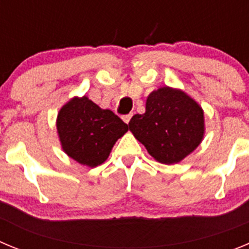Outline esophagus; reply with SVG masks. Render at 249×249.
<instances>
[{
	"label": "esophagus",
	"mask_w": 249,
	"mask_h": 249,
	"mask_svg": "<svg viewBox=\"0 0 249 249\" xmlns=\"http://www.w3.org/2000/svg\"><path fill=\"white\" fill-rule=\"evenodd\" d=\"M131 116H133V114H127V115L123 116V120H124V122L126 123V124H129L130 119H131Z\"/></svg>",
	"instance_id": "esophagus-1"
}]
</instances>
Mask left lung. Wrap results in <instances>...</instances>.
I'll return each mask as SVG.
<instances>
[{"mask_svg":"<svg viewBox=\"0 0 249 249\" xmlns=\"http://www.w3.org/2000/svg\"><path fill=\"white\" fill-rule=\"evenodd\" d=\"M129 129L156 161H182L202 142L205 114L201 105L178 88L161 87L146 99L144 114H135Z\"/></svg>","mask_w":249,"mask_h":249,"instance_id":"left-lung-1","label":"left lung"}]
</instances>
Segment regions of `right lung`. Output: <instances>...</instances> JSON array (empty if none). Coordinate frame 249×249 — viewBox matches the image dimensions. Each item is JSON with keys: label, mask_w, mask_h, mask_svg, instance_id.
<instances>
[{"label": "right lung", "mask_w": 249, "mask_h": 249, "mask_svg": "<svg viewBox=\"0 0 249 249\" xmlns=\"http://www.w3.org/2000/svg\"><path fill=\"white\" fill-rule=\"evenodd\" d=\"M57 133L67 155L80 165L97 167L129 126L109 109H102L87 95L73 97L57 115Z\"/></svg>", "instance_id": "right-lung-1"}]
</instances>
